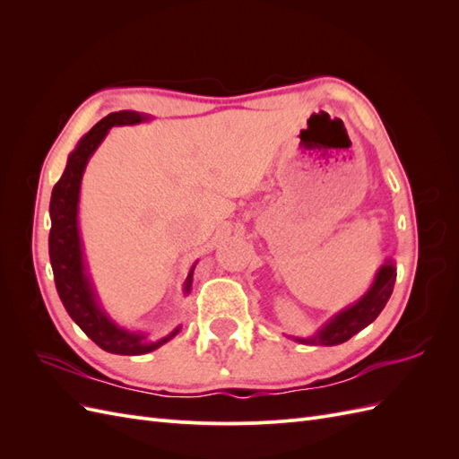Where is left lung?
I'll return each instance as SVG.
<instances>
[{
    "label": "left lung",
    "mask_w": 459,
    "mask_h": 459,
    "mask_svg": "<svg viewBox=\"0 0 459 459\" xmlns=\"http://www.w3.org/2000/svg\"><path fill=\"white\" fill-rule=\"evenodd\" d=\"M396 281V264L393 258H386L381 268L375 273V280L366 293L349 307L333 314L327 322L319 327L312 337H290L300 344H322L335 346L354 337L358 331L368 327L375 317L381 314L385 304L393 295Z\"/></svg>",
    "instance_id": "left-lung-1"
}]
</instances>
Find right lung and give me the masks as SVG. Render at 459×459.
<instances>
[{
    "label": "right lung",
    "instance_id": "1",
    "mask_svg": "<svg viewBox=\"0 0 459 459\" xmlns=\"http://www.w3.org/2000/svg\"><path fill=\"white\" fill-rule=\"evenodd\" d=\"M151 120L149 115L135 113V110H118L101 118L95 126L82 137L74 151L68 155L66 169L61 179L55 184L51 191L49 216H51V231H49V260L55 277V287L63 300L68 316L74 319V324L86 333V335L103 351L120 356H140L157 351L159 346L174 339L179 329L176 327L170 335L159 341H151L149 333L130 331L120 327L110 316L103 310L100 297L95 293L91 277L88 273L84 247H82L80 226H78V203H80V186L82 176L88 166V160L101 145L108 130L113 126H134ZM193 270L187 273L184 281V297L191 293Z\"/></svg>",
    "mask_w": 459,
    "mask_h": 459
}]
</instances>
